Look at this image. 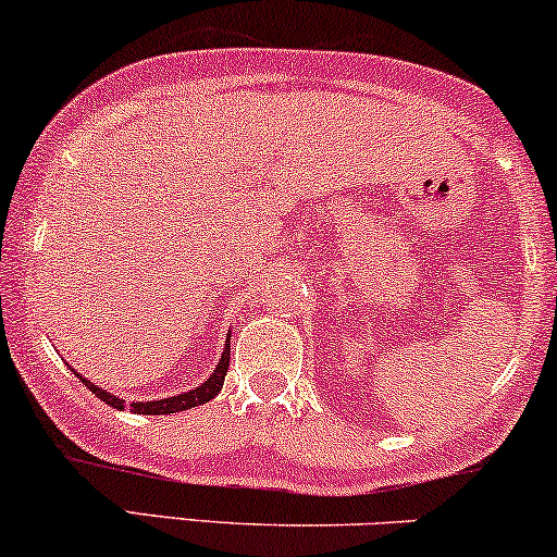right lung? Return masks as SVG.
Masks as SVG:
<instances>
[{
  "instance_id": "add662e5",
  "label": "right lung",
  "mask_w": 557,
  "mask_h": 557,
  "mask_svg": "<svg viewBox=\"0 0 557 557\" xmlns=\"http://www.w3.org/2000/svg\"><path fill=\"white\" fill-rule=\"evenodd\" d=\"M228 360H231V334L226 336V347H223V355L221 360H218L215 370L210 372V377H206V383H200L197 388L187 391V393H177V396L172 398H153V400H133L131 404V411L133 413H144V417H161V413H177V411H187V408H195V406H202L208 404V400H213L218 393L223 388V380H226V372H228ZM72 368V364H69ZM76 377L82 380L87 388L95 393L97 398L104 400V404L117 408V411H123L125 408V400L121 396H112L100 385L89 383L87 377H82L79 372H76Z\"/></svg>"
}]
</instances>
